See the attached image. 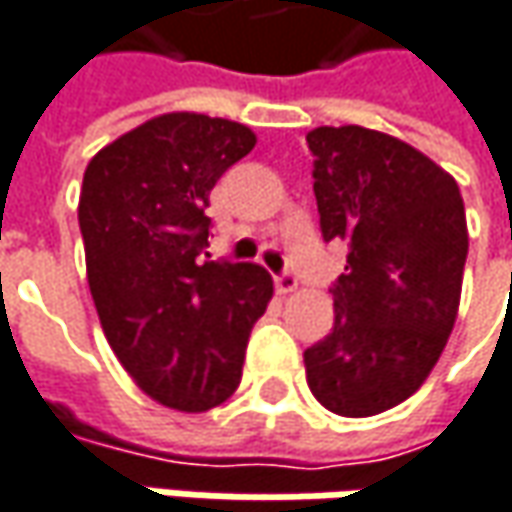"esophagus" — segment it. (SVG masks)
<instances>
[{
    "mask_svg": "<svg viewBox=\"0 0 512 512\" xmlns=\"http://www.w3.org/2000/svg\"><path fill=\"white\" fill-rule=\"evenodd\" d=\"M274 288L279 297H288V294H294V291H297V276L294 274L274 276Z\"/></svg>",
    "mask_w": 512,
    "mask_h": 512,
    "instance_id": "esophagus-1",
    "label": "esophagus"
}]
</instances>
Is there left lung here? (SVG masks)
Instances as JSON below:
<instances>
[{"label": "left lung", "mask_w": 512, "mask_h": 512, "mask_svg": "<svg viewBox=\"0 0 512 512\" xmlns=\"http://www.w3.org/2000/svg\"><path fill=\"white\" fill-rule=\"evenodd\" d=\"M323 238L349 244L335 323L303 352L314 399L373 417L417 393L455 326L469 250L455 177L382 130L306 133Z\"/></svg>", "instance_id": "8db88e82"}]
</instances>
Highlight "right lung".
Segmentation results:
<instances>
[{
    "label": "right lung",
    "mask_w": 512,
    "mask_h": 512,
    "mask_svg": "<svg viewBox=\"0 0 512 512\" xmlns=\"http://www.w3.org/2000/svg\"><path fill=\"white\" fill-rule=\"evenodd\" d=\"M253 145L241 122L163 113L84 171L78 224L104 338L171 411L203 414L236 393L250 329L274 297L265 268L201 259L209 192Z\"/></svg>",
    "instance_id": "add662e5"
}]
</instances>
